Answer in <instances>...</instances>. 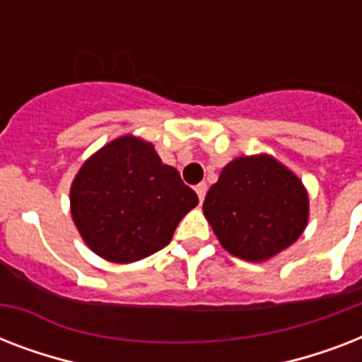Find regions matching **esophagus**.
Wrapping results in <instances>:
<instances>
[{
  "mask_svg": "<svg viewBox=\"0 0 362 362\" xmlns=\"http://www.w3.org/2000/svg\"><path fill=\"white\" fill-rule=\"evenodd\" d=\"M206 189H209V186H206V184H199V186H195V193H197V197H199V201H201V203H203L204 201V195H206Z\"/></svg>",
  "mask_w": 362,
  "mask_h": 362,
  "instance_id": "obj_1",
  "label": "esophagus"
}]
</instances>
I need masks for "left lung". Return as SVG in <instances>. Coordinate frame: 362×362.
I'll return each mask as SVG.
<instances>
[{"instance_id":"1","label":"left lung","mask_w":362,"mask_h":362,"mask_svg":"<svg viewBox=\"0 0 362 362\" xmlns=\"http://www.w3.org/2000/svg\"><path fill=\"white\" fill-rule=\"evenodd\" d=\"M223 250L263 263L297 240L308 226L303 180L269 153L240 156L221 169L203 203Z\"/></svg>"}]
</instances>
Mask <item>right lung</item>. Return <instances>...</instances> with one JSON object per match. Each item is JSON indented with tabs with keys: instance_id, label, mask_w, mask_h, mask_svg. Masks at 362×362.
<instances>
[{
	"instance_id": "add662e5",
	"label": "right lung",
	"mask_w": 362,
	"mask_h": 362,
	"mask_svg": "<svg viewBox=\"0 0 362 362\" xmlns=\"http://www.w3.org/2000/svg\"><path fill=\"white\" fill-rule=\"evenodd\" d=\"M71 216L82 240L110 263H135L170 242L199 203L152 142L122 135L82 163L71 184Z\"/></svg>"
}]
</instances>
